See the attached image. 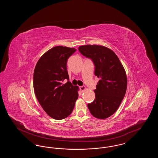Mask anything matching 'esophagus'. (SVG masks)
<instances>
[{"label": "esophagus", "mask_w": 158, "mask_h": 158, "mask_svg": "<svg viewBox=\"0 0 158 158\" xmlns=\"http://www.w3.org/2000/svg\"><path fill=\"white\" fill-rule=\"evenodd\" d=\"M86 88V87L85 86H79V89L80 90L83 92L84 90H85Z\"/></svg>", "instance_id": "obj_1"}]
</instances>
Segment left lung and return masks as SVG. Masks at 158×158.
<instances>
[{"label":"left lung","instance_id":"8db88e82","mask_svg":"<svg viewBox=\"0 0 158 158\" xmlns=\"http://www.w3.org/2000/svg\"><path fill=\"white\" fill-rule=\"evenodd\" d=\"M78 49L83 56L92 60L95 75L100 79L94 90L95 98L88 107L93 116L105 119L117 110L126 94V71L117 56L106 47L82 45Z\"/></svg>","mask_w":158,"mask_h":158}]
</instances>
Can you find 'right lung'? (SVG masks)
Here are the masks:
<instances>
[{
	"mask_svg": "<svg viewBox=\"0 0 158 158\" xmlns=\"http://www.w3.org/2000/svg\"><path fill=\"white\" fill-rule=\"evenodd\" d=\"M76 51L74 48L54 47L38 61L34 72L33 85L40 104L50 117L62 120L73 110L79 87L69 81L67 61ZM64 79L68 81L62 82Z\"/></svg>",
	"mask_w": 158,
	"mask_h": 158,
	"instance_id": "add662e5",
	"label": "right lung"
}]
</instances>
